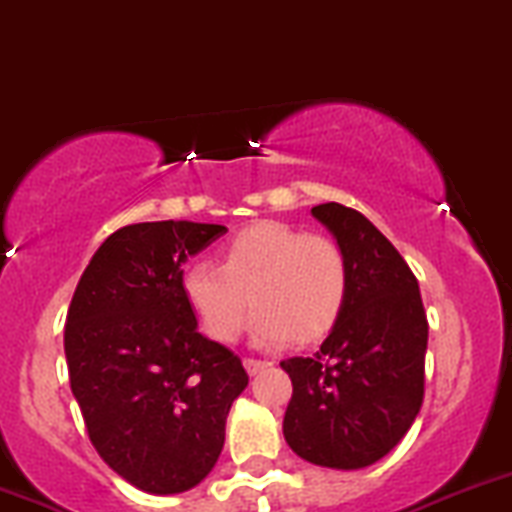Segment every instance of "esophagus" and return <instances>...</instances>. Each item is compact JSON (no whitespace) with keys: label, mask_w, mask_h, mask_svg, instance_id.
<instances>
[{"label":"esophagus","mask_w":512,"mask_h":512,"mask_svg":"<svg viewBox=\"0 0 512 512\" xmlns=\"http://www.w3.org/2000/svg\"><path fill=\"white\" fill-rule=\"evenodd\" d=\"M242 364H245L247 374L255 376V374H260L262 369H267V366H270V361H265V359H245V361H242Z\"/></svg>","instance_id":"obj_1"}]
</instances>
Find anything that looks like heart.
Here are the masks:
<instances>
[{
  "label": "heart",
  "mask_w": 512,
  "mask_h": 512,
  "mask_svg": "<svg viewBox=\"0 0 512 512\" xmlns=\"http://www.w3.org/2000/svg\"><path fill=\"white\" fill-rule=\"evenodd\" d=\"M349 285V257L334 237L262 220L220 247V265H190L180 292L203 332L223 344L240 337L255 304L252 337L272 347L327 337L347 307Z\"/></svg>",
  "instance_id": "b5f03b06"
}]
</instances>
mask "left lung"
<instances>
[{"instance_id":"left-lung-1","label":"left lung","mask_w":512,"mask_h":512,"mask_svg":"<svg viewBox=\"0 0 512 512\" xmlns=\"http://www.w3.org/2000/svg\"><path fill=\"white\" fill-rule=\"evenodd\" d=\"M312 215L347 252L352 285L319 352L280 364L292 379L282 431L304 461L354 471L384 458L418 416L428 319L411 267L364 215L339 203Z\"/></svg>"}]
</instances>
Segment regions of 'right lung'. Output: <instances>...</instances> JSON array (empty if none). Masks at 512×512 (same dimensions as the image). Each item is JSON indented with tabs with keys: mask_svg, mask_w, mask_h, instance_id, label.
I'll return each instance as SVG.
<instances>
[{
	"mask_svg": "<svg viewBox=\"0 0 512 512\" xmlns=\"http://www.w3.org/2000/svg\"><path fill=\"white\" fill-rule=\"evenodd\" d=\"M223 225L163 220L106 237L69 304V381L98 456L146 493H183L213 471L247 371L198 332L180 280Z\"/></svg>",
	"mask_w": 512,
	"mask_h": 512,
	"instance_id": "right-lung-1",
	"label": "right lung"
}]
</instances>
